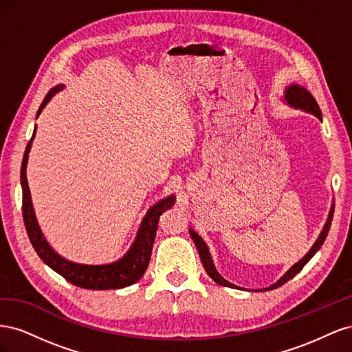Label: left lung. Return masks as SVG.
<instances>
[{"mask_svg": "<svg viewBox=\"0 0 352 352\" xmlns=\"http://www.w3.org/2000/svg\"><path fill=\"white\" fill-rule=\"evenodd\" d=\"M283 101H285L287 105H289V107H292V109H298V110L307 111V113H310V114L316 116L317 119L320 120V122L323 120L322 111H320V107H318L317 101L314 100V97H313V95H311L310 92H308L304 87H301V85H298V83L289 85V87H287V88L285 89ZM333 211H335V204L332 202V207H330L326 225H324L323 230L320 232V235H318L317 241L314 242L313 247L310 248V251H308L300 261L295 263V264L292 265V267H291L289 270H287L278 282H274V283L270 285L269 287H264V289H258L260 292H261V291L276 289V287L282 286L283 283H286L287 280L292 279L295 274H298V273H300V272L302 270L304 265L313 258V255H314L318 250L322 248V245H323V242H324V239H326V236H327V233H329L330 225H332ZM189 233H190V238H192V241H194V243H195V247H197V250H198V252H199V257H201L202 265H204V269H206V272H207V274L210 276V278H211L212 280H214V282H217L219 285H221V286L233 287V289H242L241 286H236V285H233V283L228 282V280H226L225 278H223V276L216 270V265H214V263H212V258H211L208 247H207V243L204 242V239H202L194 229H189Z\"/></svg>", "mask_w": 352, "mask_h": 352, "instance_id": "1", "label": "left lung"}]
</instances>
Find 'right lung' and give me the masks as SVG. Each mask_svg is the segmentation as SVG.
I'll return each mask as SVG.
<instances>
[{
  "instance_id": "right-lung-1",
  "label": "right lung",
  "mask_w": 352,
  "mask_h": 352,
  "mask_svg": "<svg viewBox=\"0 0 352 352\" xmlns=\"http://www.w3.org/2000/svg\"><path fill=\"white\" fill-rule=\"evenodd\" d=\"M63 88H65V85H57V87L50 89L47 97L41 104L36 117L41 114L42 110L45 109V105L50 102V100ZM35 133H36V126L23 155L22 170H20V184H22V190H23V220L28 230V236L30 239L32 247L35 248L41 260L47 265H50L52 270L61 274L67 282L76 285L79 287H83V289H100V291L120 289V287L131 286L135 282L140 280L144 276L148 264H150V257H151L160 216H162L163 212L170 207H173L176 197L168 195L163 199H160L146 211V214L142 219V223L140 226V230L136 233V238L132 243V247L122 258L109 264H95V265L79 264V263L66 260L65 257H61L60 254H57L51 248V245L47 242L44 235H42L36 216H35L34 206H32V197H30L28 177H26V167H28V158L32 148V141H34Z\"/></svg>"
}]
</instances>
